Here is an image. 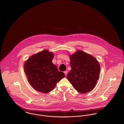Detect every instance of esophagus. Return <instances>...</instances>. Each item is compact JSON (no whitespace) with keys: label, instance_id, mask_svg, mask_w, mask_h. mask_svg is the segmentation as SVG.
<instances>
[{"label":"esophagus","instance_id":"34e87169","mask_svg":"<svg viewBox=\"0 0 124 124\" xmlns=\"http://www.w3.org/2000/svg\"><path fill=\"white\" fill-rule=\"evenodd\" d=\"M64 73H65V74L66 76H67V71H64Z\"/></svg>","mask_w":124,"mask_h":124}]
</instances>
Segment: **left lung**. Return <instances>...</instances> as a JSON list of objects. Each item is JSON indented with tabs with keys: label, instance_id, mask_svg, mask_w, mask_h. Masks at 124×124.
Segmentation results:
<instances>
[{
	"label": "left lung",
	"instance_id": "left-lung-1",
	"mask_svg": "<svg viewBox=\"0 0 124 124\" xmlns=\"http://www.w3.org/2000/svg\"><path fill=\"white\" fill-rule=\"evenodd\" d=\"M71 70L67 78L76 91L85 93L92 91L99 78L101 67L95 57L78 50L70 56Z\"/></svg>",
	"mask_w": 124,
	"mask_h": 124
}]
</instances>
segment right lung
Listing matches in <instances>:
<instances>
[{"instance_id": "obj_1", "label": "right lung", "mask_w": 124, "mask_h": 124, "mask_svg": "<svg viewBox=\"0 0 124 124\" xmlns=\"http://www.w3.org/2000/svg\"><path fill=\"white\" fill-rule=\"evenodd\" d=\"M53 56L47 50H43L29 57L24 64V72L29 83L39 92L46 93L52 91L65 76L52 63Z\"/></svg>"}]
</instances>
